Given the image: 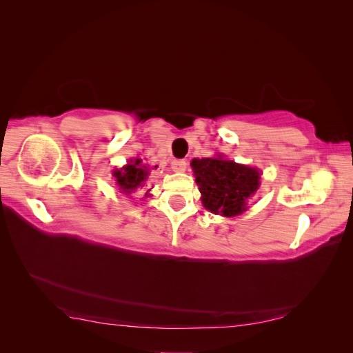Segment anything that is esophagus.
Masks as SVG:
<instances>
[{
  "label": "esophagus",
  "instance_id": "1",
  "mask_svg": "<svg viewBox=\"0 0 353 353\" xmlns=\"http://www.w3.org/2000/svg\"><path fill=\"white\" fill-rule=\"evenodd\" d=\"M170 168H172L175 172H184V170L187 169V160H184V159L172 160V163H170Z\"/></svg>",
  "mask_w": 353,
  "mask_h": 353
}]
</instances>
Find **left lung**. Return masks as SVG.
Instances as JSON below:
<instances>
[{
    "mask_svg": "<svg viewBox=\"0 0 353 353\" xmlns=\"http://www.w3.org/2000/svg\"><path fill=\"white\" fill-rule=\"evenodd\" d=\"M201 203L212 213L236 216L245 210L248 200L259 187L258 169L223 159H194L191 162Z\"/></svg>",
    "mask_w": 353,
    "mask_h": 353,
    "instance_id": "left-lung-1",
    "label": "left lung"
}]
</instances>
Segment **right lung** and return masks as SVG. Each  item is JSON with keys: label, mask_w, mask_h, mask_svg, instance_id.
Instances as JSON below:
<instances>
[{"label": "right lung", "mask_w": 353, "mask_h": 353, "mask_svg": "<svg viewBox=\"0 0 353 353\" xmlns=\"http://www.w3.org/2000/svg\"><path fill=\"white\" fill-rule=\"evenodd\" d=\"M113 175L117 181V185L121 187L123 193L130 194L131 191L137 190L138 187H143L148 175V169L145 165H143L141 159H135L134 163H128L123 169L113 172Z\"/></svg>", "instance_id": "add662e5"}]
</instances>
